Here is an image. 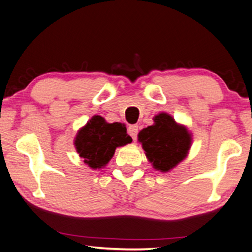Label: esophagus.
<instances>
[{
	"label": "esophagus",
	"mask_w": 252,
	"mask_h": 252,
	"mask_svg": "<svg viewBox=\"0 0 252 252\" xmlns=\"http://www.w3.org/2000/svg\"><path fill=\"white\" fill-rule=\"evenodd\" d=\"M128 134L131 136V138L136 141L137 138V134H138V126L137 125H130L128 127Z\"/></svg>",
	"instance_id": "obj_1"
}]
</instances>
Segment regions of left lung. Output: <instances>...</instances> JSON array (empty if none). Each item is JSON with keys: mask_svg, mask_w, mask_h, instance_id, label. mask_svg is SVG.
<instances>
[{"mask_svg": "<svg viewBox=\"0 0 252 252\" xmlns=\"http://www.w3.org/2000/svg\"><path fill=\"white\" fill-rule=\"evenodd\" d=\"M153 119V125L138 133V142L155 170L166 173L187 158L192 136L187 127L166 113L156 115Z\"/></svg>", "mask_w": 252, "mask_h": 252, "instance_id": "obj_1", "label": "left lung"}]
</instances>
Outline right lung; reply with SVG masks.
I'll list each match as a JSON object with an SVG mask.
<instances>
[{
	"label": "right lung",
	"instance_id": "obj_1",
	"mask_svg": "<svg viewBox=\"0 0 252 252\" xmlns=\"http://www.w3.org/2000/svg\"><path fill=\"white\" fill-rule=\"evenodd\" d=\"M131 143L126 127L121 123H107L101 116L94 115L78 130L75 146L80 158L94 170L104 167L119 146Z\"/></svg>",
	"mask_w": 252,
	"mask_h": 252
}]
</instances>
